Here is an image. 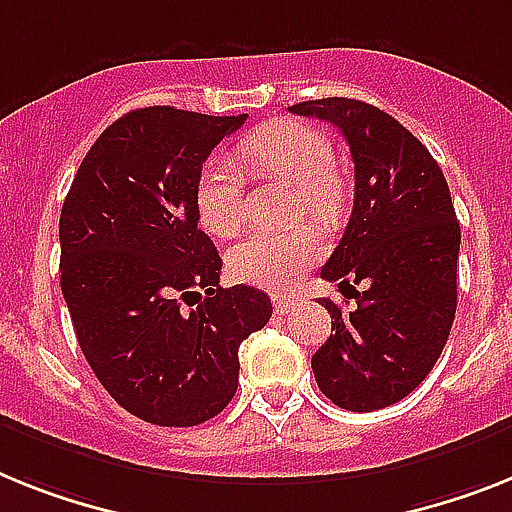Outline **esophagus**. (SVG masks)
<instances>
[{
	"instance_id": "obj_1",
	"label": "esophagus",
	"mask_w": 512,
	"mask_h": 512,
	"mask_svg": "<svg viewBox=\"0 0 512 512\" xmlns=\"http://www.w3.org/2000/svg\"><path fill=\"white\" fill-rule=\"evenodd\" d=\"M294 296H286V294H276L273 296V307H276V312L278 315H286V312H289L291 307H294Z\"/></svg>"
}]
</instances>
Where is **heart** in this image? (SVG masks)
<instances>
[{"instance_id": "1", "label": "heart", "mask_w": 512, "mask_h": 512, "mask_svg": "<svg viewBox=\"0 0 512 512\" xmlns=\"http://www.w3.org/2000/svg\"><path fill=\"white\" fill-rule=\"evenodd\" d=\"M249 171L281 179L296 187V213L320 223L336 221L343 187L333 174V150L328 140L299 122H273L249 135L239 148ZM197 218L210 234L229 239L244 223V182L229 161L213 158L195 184ZM322 255V236L312 226L289 231H257L229 252V273L236 281L270 291L291 289L304 268Z\"/></svg>"}]
</instances>
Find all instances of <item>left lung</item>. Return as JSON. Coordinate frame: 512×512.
<instances>
[{
	"mask_svg": "<svg viewBox=\"0 0 512 512\" xmlns=\"http://www.w3.org/2000/svg\"><path fill=\"white\" fill-rule=\"evenodd\" d=\"M289 111L341 130L356 179L349 226L320 270L343 294L354 291L356 307L343 315L320 299L337 333L312 356V372L341 409H385L432 372L450 336L461 226L448 182L432 153L377 106L320 98Z\"/></svg>",
	"mask_w": 512,
	"mask_h": 512,
	"instance_id": "8db88e82",
	"label": "left lung"
}]
</instances>
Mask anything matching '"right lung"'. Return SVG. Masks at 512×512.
I'll return each mask as SVG.
<instances>
[{
	"label": "right lung",
	"mask_w": 512,
	"mask_h": 512,
	"mask_svg": "<svg viewBox=\"0 0 512 512\" xmlns=\"http://www.w3.org/2000/svg\"><path fill=\"white\" fill-rule=\"evenodd\" d=\"M244 119L130 111L93 143L62 205L59 270L77 343L111 398L158 427L221 414L239 346L273 315L260 289H223L216 244L197 229V176Z\"/></svg>",
	"instance_id": "obj_1"
}]
</instances>
